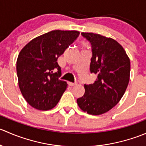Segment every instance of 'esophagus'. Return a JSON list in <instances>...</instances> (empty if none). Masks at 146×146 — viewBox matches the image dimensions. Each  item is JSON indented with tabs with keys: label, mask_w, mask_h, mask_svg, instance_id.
Listing matches in <instances>:
<instances>
[{
	"label": "esophagus",
	"mask_w": 146,
	"mask_h": 146,
	"mask_svg": "<svg viewBox=\"0 0 146 146\" xmlns=\"http://www.w3.org/2000/svg\"><path fill=\"white\" fill-rule=\"evenodd\" d=\"M68 85H70V86H75V85H77V84L76 83H73V82H68Z\"/></svg>",
	"instance_id": "obj_1"
}]
</instances>
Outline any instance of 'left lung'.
Listing matches in <instances>:
<instances>
[{"instance_id": "left-lung-1", "label": "left lung", "mask_w": 146, "mask_h": 146, "mask_svg": "<svg viewBox=\"0 0 146 146\" xmlns=\"http://www.w3.org/2000/svg\"><path fill=\"white\" fill-rule=\"evenodd\" d=\"M92 46L90 72L98 75L93 84L84 85L85 92L77 100L79 107L92 115H100L118 104L130 78V59L122 46L99 34L82 32Z\"/></svg>"}]
</instances>
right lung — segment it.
Wrapping results in <instances>:
<instances>
[{"label": "right lung", "instance_id": "1", "mask_svg": "<svg viewBox=\"0 0 146 146\" xmlns=\"http://www.w3.org/2000/svg\"><path fill=\"white\" fill-rule=\"evenodd\" d=\"M79 35L78 31L53 30L31 40L20 51L16 66L19 88L32 107L46 111L58 104L67 83L58 78L61 70L57 59Z\"/></svg>", "mask_w": 146, "mask_h": 146}]
</instances>
